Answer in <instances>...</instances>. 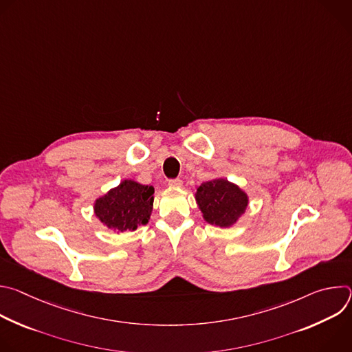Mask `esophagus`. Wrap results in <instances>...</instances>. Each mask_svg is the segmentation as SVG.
Wrapping results in <instances>:
<instances>
[{"mask_svg": "<svg viewBox=\"0 0 352 352\" xmlns=\"http://www.w3.org/2000/svg\"><path fill=\"white\" fill-rule=\"evenodd\" d=\"M168 185L173 186V188H181V186H182V181L178 179V178H177V179H170V181H168Z\"/></svg>", "mask_w": 352, "mask_h": 352, "instance_id": "1", "label": "esophagus"}]
</instances>
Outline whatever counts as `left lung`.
I'll return each mask as SVG.
<instances>
[{"instance_id": "left-lung-1", "label": "left lung", "mask_w": 352, "mask_h": 352, "mask_svg": "<svg viewBox=\"0 0 352 352\" xmlns=\"http://www.w3.org/2000/svg\"><path fill=\"white\" fill-rule=\"evenodd\" d=\"M195 199L206 223L230 228L246 212L249 196L236 184L226 178H214L196 188Z\"/></svg>"}]
</instances>
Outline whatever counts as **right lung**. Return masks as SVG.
<instances>
[{"label": "right lung", "mask_w": 352, "mask_h": 352, "mask_svg": "<svg viewBox=\"0 0 352 352\" xmlns=\"http://www.w3.org/2000/svg\"><path fill=\"white\" fill-rule=\"evenodd\" d=\"M153 200V186L122 179L120 185L94 200L93 212L100 223L117 234L135 231L148 223Z\"/></svg>", "instance_id": "obj_1"}]
</instances>
